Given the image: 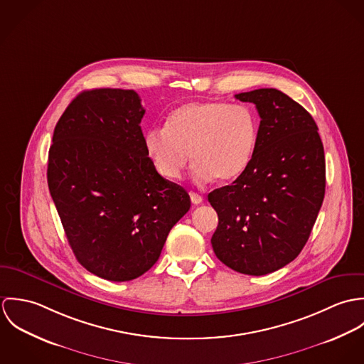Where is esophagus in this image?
<instances>
[{"label": "esophagus", "instance_id": "1", "mask_svg": "<svg viewBox=\"0 0 364 364\" xmlns=\"http://www.w3.org/2000/svg\"><path fill=\"white\" fill-rule=\"evenodd\" d=\"M189 196H191V200H192V203H193V205H200V203L203 202V198H202L200 195L195 193V192H191V193H189Z\"/></svg>", "mask_w": 364, "mask_h": 364}]
</instances>
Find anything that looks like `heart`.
<instances>
[{"label":"heart","instance_id":"heart-1","mask_svg":"<svg viewBox=\"0 0 364 364\" xmlns=\"http://www.w3.org/2000/svg\"><path fill=\"white\" fill-rule=\"evenodd\" d=\"M258 139L259 119L250 106L193 101L173 109L165 127L149 130L144 149L164 179H179L191 154L196 182H230L251 164Z\"/></svg>","mask_w":364,"mask_h":364}]
</instances>
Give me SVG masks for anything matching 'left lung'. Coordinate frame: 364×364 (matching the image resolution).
I'll return each mask as SVG.
<instances>
[{
  "label": "left lung",
  "mask_w": 364,
  "mask_h": 364,
  "mask_svg": "<svg viewBox=\"0 0 364 364\" xmlns=\"http://www.w3.org/2000/svg\"><path fill=\"white\" fill-rule=\"evenodd\" d=\"M259 113V139L248 168L208 193L218 225L215 257L235 272L262 276L296 259L325 195V156L311 114L274 88L235 95Z\"/></svg>",
  "instance_id": "left-lung-1"
}]
</instances>
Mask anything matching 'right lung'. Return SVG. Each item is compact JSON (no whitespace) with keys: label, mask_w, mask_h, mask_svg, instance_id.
Listing matches in <instances>:
<instances>
[{"label":"right lung","mask_w":364,"mask_h":364,"mask_svg":"<svg viewBox=\"0 0 364 364\" xmlns=\"http://www.w3.org/2000/svg\"><path fill=\"white\" fill-rule=\"evenodd\" d=\"M133 90L81 92L58 119L48 183L65 237L91 273L127 282L156 263L171 228L191 208L188 192L158 175Z\"/></svg>","instance_id":"obj_1"}]
</instances>
